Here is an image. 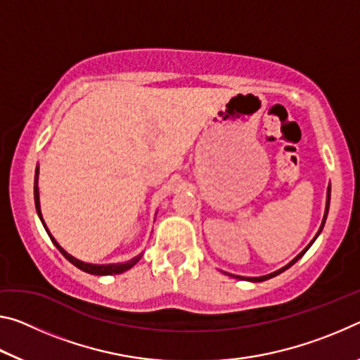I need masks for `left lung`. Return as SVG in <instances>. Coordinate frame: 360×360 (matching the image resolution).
Returning <instances> with one entry per match:
<instances>
[{"instance_id":"left-lung-1","label":"left lung","mask_w":360,"mask_h":360,"mask_svg":"<svg viewBox=\"0 0 360 360\" xmlns=\"http://www.w3.org/2000/svg\"><path fill=\"white\" fill-rule=\"evenodd\" d=\"M328 205H330V186H328V188H327V205H326V214H324V219H322V224H321V229H319V231H318V235L321 233V231H322V229H324V224H326V219H327V212H328ZM318 235H316V236H314V238H313V241H311V243H309V245H308L307 248H304V249H303V251H302L300 254H298V255H297V257H295L294 260H292V262H290V264H288V265H285V266H283V268H281V270H278V271H275V273H270V275H266V276H260V278H245V276H235V278H238V279H248V281H252V283H262V281H266V279H270V278H273V276H278V275H279V273H283L284 270H288V268H289V266H292V265H294V264H295V262H297L298 259H300V257H302V255H303L304 252H307V251H308V249H309V246H311V245H313V243H314V240H316V238H318ZM227 275H229V273H227ZM230 276H233V275H230Z\"/></svg>"}]
</instances>
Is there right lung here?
Returning <instances> with one entry per match:
<instances>
[{
  "instance_id": "right-lung-1",
  "label": "right lung",
  "mask_w": 360,
  "mask_h": 360,
  "mask_svg": "<svg viewBox=\"0 0 360 360\" xmlns=\"http://www.w3.org/2000/svg\"><path fill=\"white\" fill-rule=\"evenodd\" d=\"M34 205H36V211H38V216H39V219H41V222L44 224V221H42V216H41V206H39V192H38V168H36V174H34ZM44 227H46V224H44ZM46 230H47V227H46ZM47 233H49V230H47ZM49 236H51V240H52V243L53 245L57 246V249L60 252H62L66 259H68L72 265L75 266H77L79 270H82V271H85V273H90V275H119V273H122V271H125V270H129V268H131L133 265L136 264V262L141 259V255H138V257H135V259H131V260H129V262H125V264H112V265H92V264H85V262H81V260H77V259H75L72 257V255H70L68 252L65 251L63 248H60V245L58 243L53 240V236L49 233Z\"/></svg>"
}]
</instances>
